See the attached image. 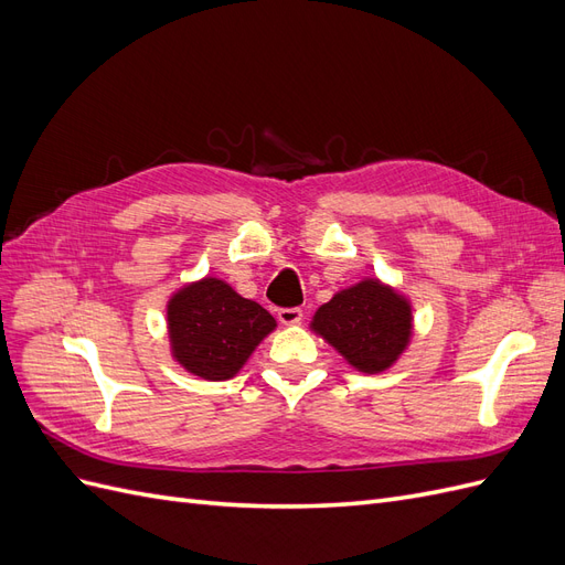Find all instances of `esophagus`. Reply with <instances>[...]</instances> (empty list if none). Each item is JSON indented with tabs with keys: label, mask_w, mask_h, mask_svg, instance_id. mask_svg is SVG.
Returning <instances> with one entry per match:
<instances>
[{
	"label": "esophagus",
	"mask_w": 565,
	"mask_h": 565,
	"mask_svg": "<svg viewBox=\"0 0 565 565\" xmlns=\"http://www.w3.org/2000/svg\"><path fill=\"white\" fill-rule=\"evenodd\" d=\"M301 318H303L301 309H280L278 311V320L282 324H297V322H301Z\"/></svg>",
	"instance_id": "esophagus-1"
}]
</instances>
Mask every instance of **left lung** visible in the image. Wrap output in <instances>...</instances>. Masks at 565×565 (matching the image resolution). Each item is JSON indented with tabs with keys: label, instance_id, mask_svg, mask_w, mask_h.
<instances>
[{
	"label": "left lung",
	"instance_id": "1",
	"mask_svg": "<svg viewBox=\"0 0 565 565\" xmlns=\"http://www.w3.org/2000/svg\"><path fill=\"white\" fill-rule=\"evenodd\" d=\"M355 370L377 374L398 361L413 334V309L396 289L363 280L322 303L311 322Z\"/></svg>",
	"mask_w": 565,
	"mask_h": 565
}]
</instances>
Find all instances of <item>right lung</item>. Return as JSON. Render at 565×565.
Segmentation results:
<instances>
[{
	"label": "right lung",
	"instance_id": "right-lung-1",
	"mask_svg": "<svg viewBox=\"0 0 565 565\" xmlns=\"http://www.w3.org/2000/svg\"><path fill=\"white\" fill-rule=\"evenodd\" d=\"M167 324L177 361L202 380L224 382L276 330V318L224 280L204 278L169 299Z\"/></svg>",
	"mask_w": 565,
	"mask_h": 565
}]
</instances>
